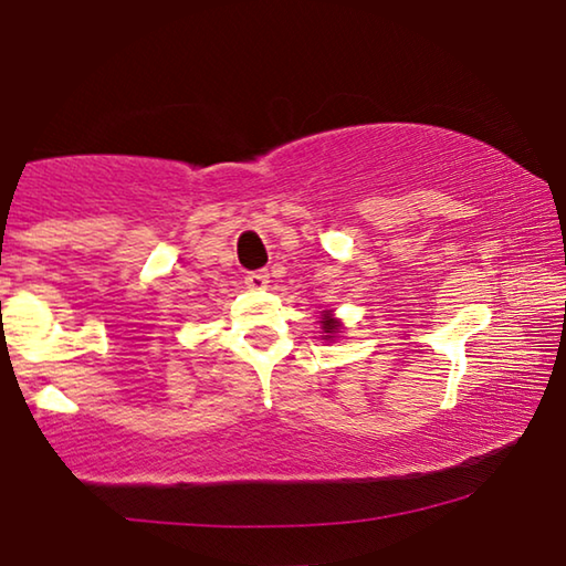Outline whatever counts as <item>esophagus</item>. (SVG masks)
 <instances>
[{
	"label": "esophagus",
	"instance_id": "34e87169",
	"mask_svg": "<svg viewBox=\"0 0 566 566\" xmlns=\"http://www.w3.org/2000/svg\"><path fill=\"white\" fill-rule=\"evenodd\" d=\"M244 283H247V289L260 291V289H265V285L270 283V275L265 273V270H258V273H247L244 275Z\"/></svg>",
	"mask_w": 566,
	"mask_h": 566
}]
</instances>
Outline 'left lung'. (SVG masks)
<instances>
[{
    "mask_svg": "<svg viewBox=\"0 0 566 566\" xmlns=\"http://www.w3.org/2000/svg\"><path fill=\"white\" fill-rule=\"evenodd\" d=\"M319 324H322V335H319V337L327 339V343H332V339L337 337V332L343 329V322H339L337 316L332 314V308H324Z\"/></svg>",
    "mask_w": 566,
    "mask_h": 566,
    "instance_id": "left-lung-1",
    "label": "left lung"
}]
</instances>
